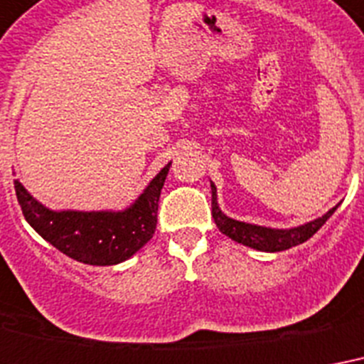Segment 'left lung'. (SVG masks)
I'll list each match as a JSON object with an SVG mask.
<instances>
[{
	"label": "left lung",
	"instance_id": "1",
	"mask_svg": "<svg viewBox=\"0 0 364 364\" xmlns=\"http://www.w3.org/2000/svg\"><path fill=\"white\" fill-rule=\"evenodd\" d=\"M210 188H213V218L218 230L228 237H232L233 241H237L245 247H250V249L264 250V252H279V250H287L290 247H296V245L308 241L314 233L319 232V228L331 218L332 213L338 208L336 205L325 216H321L314 222H308L304 226L290 228V230H272V228L255 226V224L228 218L216 201V186L210 184Z\"/></svg>",
	"mask_w": 364,
	"mask_h": 364
}]
</instances>
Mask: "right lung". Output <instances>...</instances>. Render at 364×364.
I'll list each match as a JSON object with an SVG mask.
<instances>
[{
    "label": "right lung",
    "instance_id": "add662e5",
    "mask_svg": "<svg viewBox=\"0 0 364 364\" xmlns=\"http://www.w3.org/2000/svg\"><path fill=\"white\" fill-rule=\"evenodd\" d=\"M168 167L171 163L159 171L131 207L119 213H56L36 201L18 180H15L16 199L28 224L60 252L91 266H114L131 258L154 237L159 196Z\"/></svg>",
    "mask_w": 364,
    "mask_h": 364
}]
</instances>
